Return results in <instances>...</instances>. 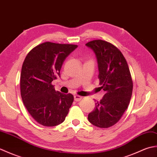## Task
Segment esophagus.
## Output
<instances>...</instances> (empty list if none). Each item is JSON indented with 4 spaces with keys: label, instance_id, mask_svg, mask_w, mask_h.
I'll return each mask as SVG.
<instances>
[{
    "label": "esophagus",
    "instance_id": "34e87169",
    "mask_svg": "<svg viewBox=\"0 0 157 157\" xmlns=\"http://www.w3.org/2000/svg\"><path fill=\"white\" fill-rule=\"evenodd\" d=\"M82 98V96H79V95H75V96H74V101H75L78 102V101H81Z\"/></svg>",
    "mask_w": 157,
    "mask_h": 157
}]
</instances>
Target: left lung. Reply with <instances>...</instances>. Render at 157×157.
Returning <instances> with one entry per match:
<instances>
[{"instance_id":"8db88e82","label":"left lung","mask_w":157,"mask_h":157,"mask_svg":"<svg viewBox=\"0 0 157 157\" xmlns=\"http://www.w3.org/2000/svg\"><path fill=\"white\" fill-rule=\"evenodd\" d=\"M86 45L95 53L99 84L105 92L88 119L92 125L107 128L117 123L128 107L133 90L131 73L121 52L111 43L96 40Z\"/></svg>"}]
</instances>
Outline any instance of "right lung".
<instances>
[{
    "label": "right lung",
    "mask_w": 157,
    "mask_h": 157,
    "mask_svg": "<svg viewBox=\"0 0 157 157\" xmlns=\"http://www.w3.org/2000/svg\"><path fill=\"white\" fill-rule=\"evenodd\" d=\"M78 45L50 42L36 46L23 61L20 89L23 104L40 124L56 126L65 121L73 102L71 94L56 92L52 82L60 77L63 63Z\"/></svg>",
    "instance_id": "1"
}]
</instances>
